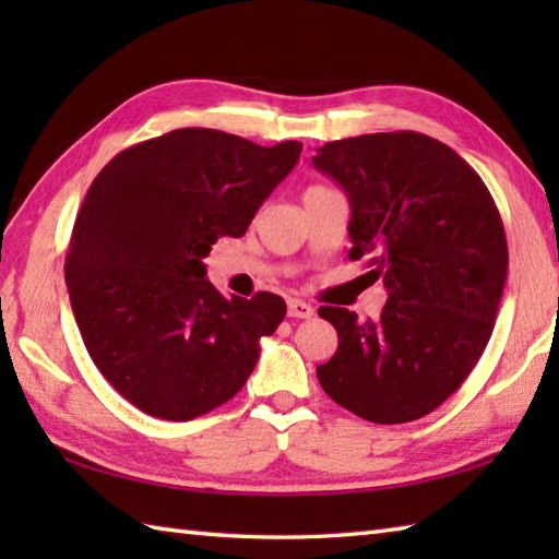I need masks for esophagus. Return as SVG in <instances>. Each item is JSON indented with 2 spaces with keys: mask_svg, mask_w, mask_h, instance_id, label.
I'll return each instance as SVG.
<instances>
[{
  "mask_svg": "<svg viewBox=\"0 0 559 559\" xmlns=\"http://www.w3.org/2000/svg\"><path fill=\"white\" fill-rule=\"evenodd\" d=\"M314 314L312 305H307L302 300H288V317H295V319H310Z\"/></svg>",
  "mask_w": 559,
  "mask_h": 559,
  "instance_id": "34e87169",
  "label": "esophagus"
}]
</instances>
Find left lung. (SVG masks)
<instances>
[{
	"label": "left lung",
	"mask_w": 559,
	"mask_h": 559,
	"mask_svg": "<svg viewBox=\"0 0 559 559\" xmlns=\"http://www.w3.org/2000/svg\"><path fill=\"white\" fill-rule=\"evenodd\" d=\"M312 165L348 197V257L370 254L389 293L365 322L319 307L338 331L319 384L370 423L418 420L463 384L492 336L509 266L500 211L456 151L418 132L329 141Z\"/></svg>",
	"instance_id": "1"
}]
</instances>
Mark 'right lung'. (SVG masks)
<instances>
[{"label":"right lung","mask_w":559,"mask_h":559,"mask_svg":"<svg viewBox=\"0 0 559 559\" xmlns=\"http://www.w3.org/2000/svg\"><path fill=\"white\" fill-rule=\"evenodd\" d=\"M300 151L187 127L117 153L88 187L64 264L71 310L91 360L139 411L192 420L252 374L286 302L225 298L204 259L247 233Z\"/></svg>","instance_id":"1"}]
</instances>
